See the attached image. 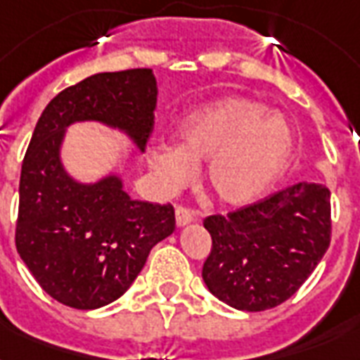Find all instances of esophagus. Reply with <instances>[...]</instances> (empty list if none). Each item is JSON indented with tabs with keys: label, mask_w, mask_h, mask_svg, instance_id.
Segmentation results:
<instances>
[{
	"label": "esophagus",
	"mask_w": 360,
	"mask_h": 360,
	"mask_svg": "<svg viewBox=\"0 0 360 360\" xmlns=\"http://www.w3.org/2000/svg\"><path fill=\"white\" fill-rule=\"evenodd\" d=\"M192 220H194V217H192V213L188 211L186 207H177L175 209V224L179 226V228H183V226L191 224Z\"/></svg>",
	"instance_id": "34e87169"
}]
</instances>
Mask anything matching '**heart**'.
<instances>
[{
	"instance_id": "1",
	"label": "heart",
	"mask_w": 360,
	"mask_h": 360,
	"mask_svg": "<svg viewBox=\"0 0 360 360\" xmlns=\"http://www.w3.org/2000/svg\"><path fill=\"white\" fill-rule=\"evenodd\" d=\"M179 147L149 151V168L164 191L175 192L207 162V186L228 205L262 196L290 162L295 136L280 114L252 98H224L188 115L179 124Z\"/></svg>"
}]
</instances>
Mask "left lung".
I'll return each instance as SVG.
<instances>
[{"label":"left lung","instance_id":"left-lung-1","mask_svg":"<svg viewBox=\"0 0 360 360\" xmlns=\"http://www.w3.org/2000/svg\"><path fill=\"white\" fill-rule=\"evenodd\" d=\"M213 248L203 282L226 304L262 312L282 304L330 245V192L297 183L259 202L203 220Z\"/></svg>","mask_w":360,"mask_h":360}]
</instances>
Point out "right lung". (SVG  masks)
<instances>
[{"instance_id":"right-lung-1","label":"right lung","mask_w":360,"mask_h":360,"mask_svg":"<svg viewBox=\"0 0 360 360\" xmlns=\"http://www.w3.org/2000/svg\"><path fill=\"white\" fill-rule=\"evenodd\" d=\"M155 106L151 69L98 72L56 95L37 121L20 174L16 250L42 290L65 307L93 310L120 299L153 246L175 230L169 203L132 200L120 175L72 179L61 162L65 130L98 121L143 151Z\"/></svg>"}]
</instances>
